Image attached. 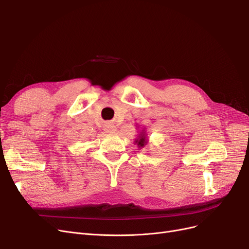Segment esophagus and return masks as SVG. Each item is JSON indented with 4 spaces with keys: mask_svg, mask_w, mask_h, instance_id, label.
Masks as SVG:
<instances>
[{
    "mask_svg": "<svg viewBox=\"0 0 249 249\" xmlns=\"http://www.w3.org/2000/svg\"><path fill=\"white\" fill-rule=\"evenodd\" d=\"M106 131H107L108 133H112L113 131H114V126H113V125H107Z\"/></svg>",
    "mask_w": 249,
    "mask_h": 249,
    "instance_id": "esophagus-1",
    "label": "esophagus"
}]
</instances>
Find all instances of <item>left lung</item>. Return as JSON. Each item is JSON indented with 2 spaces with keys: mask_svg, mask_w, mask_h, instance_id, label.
I'll return each mask as SVG.
<instances>
[{
  "mask_svg": "<svg viewBox=\"0 0 249 249\" xmlns=\"http://www.w3.org/2000/svg\"><path fill=\"white\" fill-rule=\"evenodd\" d=\"M135 143H137V145L139 147H144V145L147 143V140H146V137H145V133L144 131H142L137 139H135Z\"/></svg>",
  "mask_w": 249,
  "mask_h": 249,
  "instance_id": "8db88e82",
  "label": "left lung"
}]
</instances>
